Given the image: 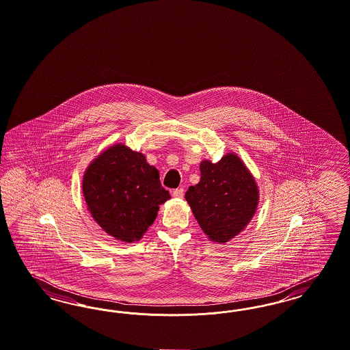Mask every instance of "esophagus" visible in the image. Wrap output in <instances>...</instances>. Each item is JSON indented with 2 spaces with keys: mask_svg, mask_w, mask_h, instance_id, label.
Returning a JSON list of instances; mask_svg holds the SVG:
<instances>
[{
  "mask_svg": "<svg viewBox=\"0 0 350 350\" xmlns=\"http://www.w3.org/2000/svg\"><path fill=\"white\" fill-rule=\"evenodd\" d=\"M172 196L176 197V198H181L184 196V189L183 188H176L172 191Z\"/></svg>",
  "mask_w": 350,
  "mask_h": 350,
  "instance_id": "esophagus-1",
  "label": "esophagus"
}]
</instances>
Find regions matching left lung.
<instances>
[{"mask_svg": "<svg viewBox=\"0 0 350 350\" xmlns=\"http://www.w3.org/2000/svg\"><path fill=\"white\" fill-rule=\"evenodd\" d=\"M200 183L185 200L201 230L214 243H227L241 232L258 205V187L244 162L233 153L219 162L202 161Z\"/></svg>", "mask_w": 350, "mask_h": 350, "instance_id": "1", "label": "left lung"}]
</instances>
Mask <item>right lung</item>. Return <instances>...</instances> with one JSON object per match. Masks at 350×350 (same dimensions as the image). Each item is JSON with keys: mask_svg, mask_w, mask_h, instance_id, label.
<instances>
[{"mask_svg": "<svg viewBox=\"0 0 350 350\" xmlns=\"http://www.w3.org/2000/svg\"><path fill=\"white\" fill-rule=\"evenodd\" d=\"M88 210L105 232L124 243L137 241L170 200L159 172L145 156L123 144L104 150L83 176Z\"/></svg>", "mask_w": 350, "mask_h": 350, "instance_id": "right-lung-1", "label": "right lung"}]
</instances>
